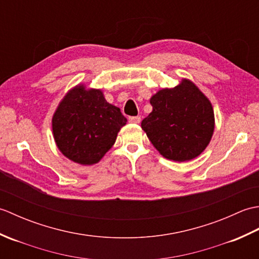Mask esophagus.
Returning a JSON list of instances; mask_svg holds the SVG:
<instances>
[{
	"label": "esophagus",
	"mask_w": 259,
	"mask_h": 259,
	"mask_svg": "<svg viewBox=\"0 0 259 259\" xmlns=\"http://www.w3.org/2000/svg\"><path fill=\"white\" fill-rule=\"evenodd\" d=\"M141 118L140 117H130L129 118V122L131 123H140Z\"/></svg>",
	"instance_id": "34e87169"
}]
</instances>
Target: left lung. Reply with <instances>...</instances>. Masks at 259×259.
<instances>
[{"mask_svg": "<svg viewBox=\"0 0 259 259\" xmlns=\"http://www.w3.org/2000/svg\"><path fill=\"white\" fill-rule=\"evenodd\" d=\"M152 111L141 128L159 153L169 160L195 159L206 149L214 130L213 108L194 82L181 79L150 98Z\"/></svg>", "mask_w": 259, "mask_h": 259, "instance_id": "left-lung-1", "label": "left lung"}]
</instances>
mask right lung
<instances>
[{"mask_svg":"<svg viewBox=\"0 0 259 259\" xmlns=\"http://www.w3.org/2000/svg\"><path fill=\"white\" fill-rule=\"evenodd\" d=\"M126 119L100 89L79 83L59 102L52 134L60 152L82 166L98 163L111 149Z\"/></svg>","mask_w":259,"mask_h":259,"instance_id":"1","label":"right lung"}]
</instances>
